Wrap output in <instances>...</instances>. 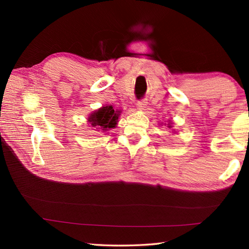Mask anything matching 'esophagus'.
Returning <instances> with one entry per match:
<instances>
[{"mask_svg":"<svg viewBox=\"0 0 249 249\" xmlns=\"http://www.w3.org/2000/svg\"><path fill=\"white\" fill-rule=\"evenodd\" d=\"M146 105H147L146 100L142 99V100L137 101V104H136V107H137V109H145Z\"/></svg>","mask_w":249,"mask_h":249,"instance_id":"esophagus-1","label":"esophagus"}]
</instances>
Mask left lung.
Segmentation results:
<instances>
[{
	"label": "left lung",
	"mask_w": 249,
	"mask_h": 249,
	"mask_svg": "<svg viewBox=\"0 0 249 249\" xmlns=\"http://www.w3.org/2000/svg\"><path fill=\"white\" fill-rule=\"evenodd\" d=\"M169 127H170V126H169Z\"/></svg>",
	"instance_id": "1"
}]
</instances>
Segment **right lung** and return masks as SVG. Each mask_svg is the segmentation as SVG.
Returning <instances> with one entry per match:
<instances>
[{"label":"right lung","instance_id":"1","mask_svg":"<svg viewBox=\"0 0 249 249\" xmlns=\"http://www.w3.org/2000/svg\"><path fill=\"white\" fill-rule=\"evenodd\" d=\"M120 113L121 112L119 111H114L112 105H107V107H103L96 112L92 113L88 119V122L92 127L96 129L108 130L109 128L115 127Z\"/></svg>","mask_w":249,"mask_h":249}]
</instances>
